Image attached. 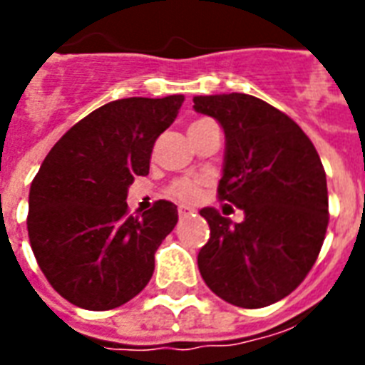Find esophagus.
Listing matches in <instances>:
<instances>
[{
	"label": "esophagus",
	"instance_id": "1",
	"mask_svg": "<svg viewBox=\"0 0 365 365\" xmlns=\"http://www.w3.org/2000/svg\"><path fill=\"white\" fill-rule=\"evenodd\" d=\"M189 214H193V208H189V206H180V208H178V216L180 217H185V216H189Z\"/></svg>",
	"mask_w": 365,
	"mask_h": 365
}]
</instances>
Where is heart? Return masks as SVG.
<instances>
[{
  "mask_svg": "<svg viewBox=\"0 0 365 365\" xmlns=\"http://www.w3.org/2000/svg\"><path fill=\"white\" fill-rule=\"evenodd\" d=\"M202 187H205V180L202 178H178L168 185V191L166 193L174 197L180 202H185V205H193L200 199L202 195Z\"/></svg>",
  "mask_w": 365,
  "mask_h": 365,
  "instance_id": "1",
  "label": "heart"
}]
</instances>
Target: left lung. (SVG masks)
Masks as SVG:
<instances>
[{"instance_id": "8db88e82", "label": "left lung", "mask_w": 365, "mask_h": 365, "mask_svg": "<svg viewBox=\"0 0 365 365\" xmlns=\"http://www.w3.org/2000/svg\"><path fill=\"white\" fill-rule=\"evenodd\" d=\"M193 104L225 130L217 199L244 210L235 225L214 208L200 210L210 239L199 271L231 305H272L305 280L322 248L329 222L322 160L294 119L255 96H195Z\"/></svg>"}]
</instances>
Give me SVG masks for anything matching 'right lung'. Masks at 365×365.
Listing matches in <instances>:
<instances>
[{"instance_id": "1", "label": "right lung", "mask_w": 365, "mask_h": 365, "mask_svg": "<svg viewBox=\"0 0 365 365\" xmlns=\"http://www.w3.org/2000/svg\"><path fill=\"white\" fill-rule=\"evenodd\" d=\"M182 104V94L113 100L71 126L34 178L26 220L31 250L48 284L73 305L110 311L151 280L178 208L157 200L134 216L126 191L134 176L149 174L155 140Z\"/></svg>"}]
</instances>
